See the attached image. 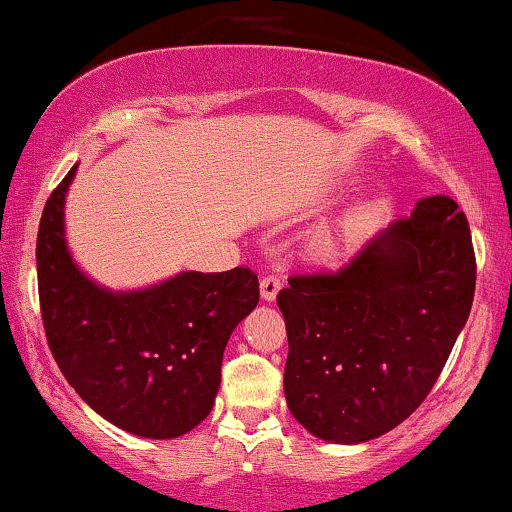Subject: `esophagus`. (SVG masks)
Returning a JSON list of instances; mask_svg holds the SVG:
<instances>
[{
	"instance_id": "esophagus-1",
	"label": "esophagus",
	"mask_w": 512,
	"mask_h": 512,
	"mask_svg": "<svg viewBox=\"0 0 512 512\" xmlns=\"http://www.w3.org/2000/svg\"><path fill=\"white\" fill-rule=\"evenodd\" d=\"M279 289H282V279H279L277 275H268L261 279V296L265 303H272V300L277 298Z\"/></svg>"
}]
</instances>
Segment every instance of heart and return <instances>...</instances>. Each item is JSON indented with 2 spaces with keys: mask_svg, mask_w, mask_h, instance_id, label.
<instances>
[{
  "mask_svg": "<svg viewBox=\"0 0 512 512\" xmlns=\"http://www.w3.org/2000/svg\"><path fill=\"white\" fill-rule=\"evenodd\" d=\"M370 219H373V216H370L368 212L361 214V216H356V219L352 221V226H349V228H352V233H361V230L368 228ZM340 247H342L340 235L331 233V230H326V233H321L317 240H314V251H317V256L324 258V261H333V258L340 254Z\"/></svg>",
  "mask_w": 512,
  "mask_h": 512,
  "instance_id": "obj_1",
  "label": "heart"
}]
</instances>
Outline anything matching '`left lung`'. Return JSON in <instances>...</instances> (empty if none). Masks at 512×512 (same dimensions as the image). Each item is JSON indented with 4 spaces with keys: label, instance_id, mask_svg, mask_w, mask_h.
<instances>
[{
    "label": "left lung",
    "instance_id": "obj_1",
    "mask_svg": "<svg viewBox=\"0 0 512 512\" xmlns=\"http://www.w3.org/2000/svg\"><path fill=\"white\" fill-rule=\"evenodd\" d=\"M473 293L471 228L447 195L419 200L338 272L291 277L277 296L291 415L335 445L396 429L436 384Z\"/></svg>",
    "mask_w": 512,
    "mask_h": 512
}]
</instances>
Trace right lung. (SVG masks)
<instances>
[{
    "instance_id": "right-lung-1",
    "label": "right lung",
    "mask_w": 512,
    "mask_h": 512,
    "mask_svg": "<svg viewBox=\"0 0 512 512\" xmlns=\"http://www.w3.org/2000/svg\"><path fill=\"white\" fill-rule=\"evenodd\" d=\"M76 167L48 198L37 235L48 347L107 422L139 438H179L214 408L223 349L258 305V277L233 268L179 272L130 291L97 284L67 247L65 200Z\"/></svg>"
}]
</instances>
